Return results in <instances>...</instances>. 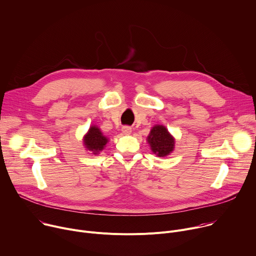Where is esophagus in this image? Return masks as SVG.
Segmentation results:
<instances>
[{
  "label": "esophagus",
  "instance_id": "obj_1",
  "mask_svg": "<svg viewBox=\"0 0 256 256\" xmlns=\"http://www.w3.org/2000/svg\"><path fill=\"white\" fill-rule=\"evenodd\" d=\"M122 132L124 134H130V132H132V128H130V126H122Z\"/></svg>",
  "mask_w": 256,
  "mask_h": 256
}]
</instances>
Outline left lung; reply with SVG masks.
<instances>
[{
	"mask_svg": "<svg viewBox=\"0 0 256 256\" xmlns=\"http://www.w3.org/2000/svg\"><path fill=\"white\" fill-rule=\"evenodd\" d=\"M151 150L159 157H165L174 149V140L163 126H155L148 136Z\"/></svg>",
	"mask_w": 256,
	"mask_h": 256,
	"instance_id": "8db88e82",
	"label": "left lung"
}]
</instances>
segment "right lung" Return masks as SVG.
Instances as JSON below:
<instances>
[{
    "mask_svg": "<svg viewBox=\"0 0 256 256\" xmlns=\"http://www.w3.org/2000/svg\"><path fill=\"white\" fill-rule=\"evenodd\" d=\"M107 140H108L102 134L101 130L94 126L90 128L88 134H86L84 144L88 150L92 151L94 154H97L104 149Z\"/></svg>",
    "mask_w": 256,
    "mask_h": 256,
    "instance_id": "right-lung-1",
    "label": "right lung"
}]
</instances>
